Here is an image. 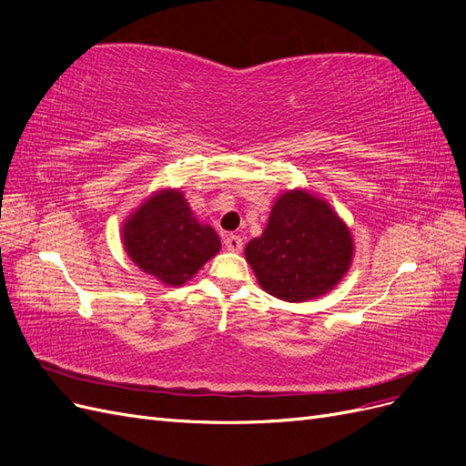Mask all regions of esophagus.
<instances>
[{"label":"esophagus","instance_id":"obj_1","mask_svg":"<svg viewBox=\"0 0 466 466\" xmlns=\"http://www.w3.org/2000/svg\"><path fill=\"white\" fill-rule=\"evenodd\" d=\"M223 245L228 247V250H231V252H238L243 248V238L238 235H228L223 238Z\"/></svg>","mask_w":466,"mask_h":466}]
</instances>
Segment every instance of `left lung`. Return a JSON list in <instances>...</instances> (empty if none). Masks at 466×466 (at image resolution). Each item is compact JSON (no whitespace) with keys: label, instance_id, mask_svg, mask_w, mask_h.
<instances>
[{"label":"left lung","instance_id":"left-lung-1","mask_svg":"<svg viewBox=\"0 0 466 466\" xmlns=\"http://www.w3.org/2000/svg\"><path fill=\"white\" fill-rule=\"evenodd\" d=\"M354 238L329 202L303 188L274 202L266 229L245 247L264 291L299 303L329 293L350 270Z\"/></svg>","mask_w":466,"mask_h":466}]
</instances>
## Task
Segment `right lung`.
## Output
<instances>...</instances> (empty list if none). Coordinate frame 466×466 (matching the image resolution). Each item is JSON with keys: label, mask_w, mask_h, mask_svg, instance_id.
Masks as SVG:
<instances>
[{"label": "right lung", "mask_w": 466, "mask_h": 466, "mask_svg": "<svg viewBox=\"0 0 466 466\" xmlns=\"http://www.w3.org/2000/svg\"><path fill=\"white\" fill-rule=\"evenodd\" d=\"M122 243L137 268L167 286L187 284L221 248L214 228L196 219L175 188L155 192L124 221Z\"/></svg>", "instance_id": "obj_1"}]
</instances>
